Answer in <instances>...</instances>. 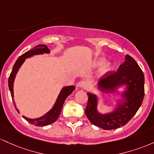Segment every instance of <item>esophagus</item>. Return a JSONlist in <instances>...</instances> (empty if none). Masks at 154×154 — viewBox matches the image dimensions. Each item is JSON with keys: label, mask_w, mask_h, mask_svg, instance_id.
<instances>
[{"label": "esophagus", "mask_w": 154, "mask_h": 154, "mask_svg": "<svg viewBox=\"0 0 154 154\" xmlns=\"http://www.w3.org/2000/svg\"><path fill=\"white\" fill-rule=\"evenodd\" d=\"M77 87L79 88H82V89H84L86 86H87V83H86L85 81H80L77 84Z\"/></svg>", "instance_id": "34e87169"}]
</instances>
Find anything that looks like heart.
Masks as SVG:
<instances>
[{
  "instance_id": "obj_1",
  "label": "heart",
  "mask_w": 154,
  "mask_h": 154,
  "mask_svg": "<svg viewBox=\"0 0 154 154\" xmlns=\"http://www.w3.org/2000/svg\"><path fill=\"white\" fill-rule=\"evenodd\" d=\"M104 63H105L104 59L99 58V59H97L95 62H94V65H95V66H100V65H103ZM110 68H111V65H110V63L105 64V65L103 66V68H102V69H101V72H103H103H108V70H110Z\"/></svg>"
}]
</instances>
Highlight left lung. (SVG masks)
I'll use <instances>...</instances> for the list:
<instances>
[{
  "label": "left lung",
  "mask_w": 154,
  "mask_h": 154,
  "mask_svg": "<svg viewBox=\"0 0 154 154\" xmlns=\"http://www.w3.org/2000/svg\"><path fill=\"white\" fill-rule=\"evenodd\" d=\"M144 82L142 70L135 60L127 54L125 61L117 71L107 72L97 84L100 90L105 93L114 92V88L126 85L127 90L122 94L124 101L111 113L101 114L97 110V96L87 93L85 113L88 119L91 124L105 130L117 129L127 124L142 105L145 95Z\"/></svg>",
  "instance_id": "obj_1"
}]
</instances>
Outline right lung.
I'll use <instances>...</instances> for the list:
<instances>
[{
  "instance_id": "1",
  "label": "right lung",
  "mask_w": 154,
  "mask_h": 154,
  "mask_svg": "<svg viewBox=\"0 0 154 154\" xmlns=\"http://www.w3.org/2000/svg\"><path fill=\"white\" fill-rule=\"evenodd\" d=\"M50 51L49 48L46 46V45H38V46H35L34 49L30 50V51H27L25 54H22L20 57L15 63L14 65L13 69H12V71L10 74L9 77H8V87H9L10 92H11V97H14V82L15 76H16V74L18 72L19 69H20L22 63L25 62L26 58L30 57L33 56L35 54H42L44 53H49ZM75 89V87L74 86H65L63 88L61 91H60V94H59L57 99L56 103L53 108L49 110L48 113H46V114L43 116L40 117L38 119H29L27 118L25 116H22L25 120H27L29 123L34 124V125L38 126V127H44V126L49 125L54 123L55 121H57V119H58L59 116L61 113L62 108H63L64 102H65V99H66L70 95V94L74 91V89ZM14 102V99H13ZM15 108H16V105L15 103H14ZM16 110L19 113V110L16 108Z\"/></svg>"
}]
</instances>
